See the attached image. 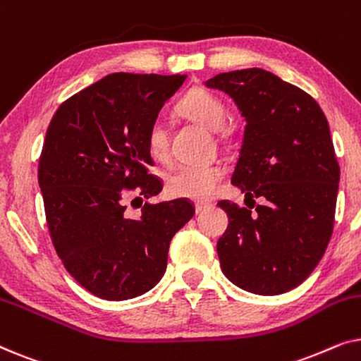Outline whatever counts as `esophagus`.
<instances>
[{
  "label": "esophagus",
  "mask_w": 361,
  "mask_h": 361,
  "mask_svg": "<svg viewBox=\"0 0 361 361\" xmlns=\"http://www.w3.org/2000/svg\"><path fill=\"white\" fill-rule=\"evenodd\" d=\"M212 207H214V204H212V202H209V200H197L195 202V212H197V214H202V212L209 210V209H212Z\"/></svg>",
  "instance_id": "obj_1"
}]
</instances>
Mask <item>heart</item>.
<instances>
[{
    "instance_id": "heart-1",
    "label": "heart",
    "mask_w": 361,
    "mask_h": 361,
    "mask_svg": "<svg viewBox=\"0 0 361 361\" xmlns=\"http://www.w3.org/2000/svg\"><path fill=\"white\" fill-rule=\"evenodd\" d=\"M179 111L210 130H220L226 118L224 102L204 88H194L182 98ZM147 149L152 159L167 162L171 156L169 133L162 120H156L147 131ZM225 179V167L220 164H187L172 172L167 179V190L174 197L207 200L212 199Z\"/></svg>"
}]
</instances>
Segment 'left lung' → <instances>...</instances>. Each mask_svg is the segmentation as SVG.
I'll return each instance as SVG.
<instances>
[{"label":"left lung","instance_id":"left-lung-1","mask_svg":"<svg viewBox=\"0 0 361 361\" xmlns=\"http://www.w3.org/2000/svg\"><path fill=\"white\" fill-rule=\"evenodd\" d=\"M205 85L233 98L246 120L231 184L264 199L248 209L219 202L230 219L216 243L221 271L248 293H288L332 236L340 167L329 121L309 93L263 68L219 73Z\"/></svg>","mask_w":361,"mask_h":361}]
</instances>
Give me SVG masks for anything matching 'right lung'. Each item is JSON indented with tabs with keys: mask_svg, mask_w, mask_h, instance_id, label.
<instances>
[{
	"mask_svg": "<svg viewBox=\"0 0 361 361\" xmlns=\"http://www.w3.org/2000/svg\"><path fill=\"white\" fill-rule=\"evenodd\" d=\"M187 75H106L68 98L49 123L37 179L59 258L78 284L106 300L147 293L167 268L172 236L195 214L185 199L140 205L162 190L147 131ZM131 202V205L135 204Z\"/></svg>",
	"mask_w": 361,
	"mask_h": 361,
	"instance_id": "1",
	"label": "right lung"
}]
</instances>
